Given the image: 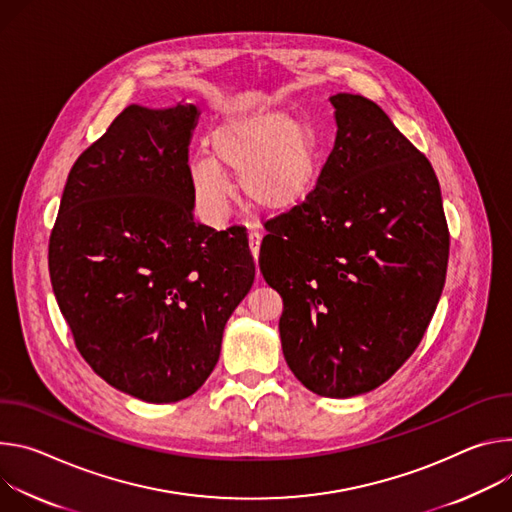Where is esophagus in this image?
I'll use <instances>...</instances> for the list:
<instances>
[{
    "instance_id": "34e87169",
    "label": "esophagus",
    "mask_w": 512,
    "mask_h": 512,
    "mask_svg": "<svg viewBox=\"0 0 512 512\" xmlns=\"http://www.w3.org/2000/svg\"><path fill=\"white\" fill-rule=\"evenodd\" d=\"M260 242H262L260 232L250 230V232H248V244H250V252H252L254 260H258V254H260Z\"/></svg>"
}]
</instances>
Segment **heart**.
<instances>
[{"label": "heart", "mask_w": 512, "mask_h": 512, "mask_svg": "<svg viewBox=\"0 0 512 512\" xmlns=\"http://www.w3.org/2000/svg\"><path fill=\"white\" fill-rule=\"evenodd\" d=\"M209 156L191 160L189 175L197 207L209 221L227 215L230 183L236 175L246 205L264 213H285L313 191L323 158L315 126L289 111H258L221 122L211 136Z\"/></svg>", "instance_id": "heart-1"}]
</instances>
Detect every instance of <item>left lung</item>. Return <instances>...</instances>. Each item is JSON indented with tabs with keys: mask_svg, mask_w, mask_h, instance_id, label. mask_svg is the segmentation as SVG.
I'll use <instances>...</instances> for the list:
<instances>
[{
	"mask_svg": "<svg viewBox=\"0 0 512 512\" xmlns=\"http://www.w3.org/2000/svg\"><path fill=\"white\" fill-rule=\"evenodd\" d=\"M337 136L307 199L266 223L260 272L280 297L282 354L319 396L350 399L417 350L449 234L431 162L370 99L329 97Z\"/></svg>",
	"mask_w": 512,
	"mask_h": 512,
	"instance_id": "obj_1",
	"label": "left lung"
}]
</instances>
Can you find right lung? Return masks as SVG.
<instances>
[{
	"label": "right lung",
	"mask_w": 512,
	"mask_h": 512,
	"mask_svg": "<svg viewBox=\"0 0 512 512\" xmlns=\"http://www.w3.org/2000/svg\"><path fill=\"white\" fill-rule=\"evenodd\" d=\"M199 107L128 105L73 164L48 244L56 303L107 384L177 403L213 372L254 282L244 227L193 219Z\"/></svg>",
	"instance_id": "1"
}]
</instances>
